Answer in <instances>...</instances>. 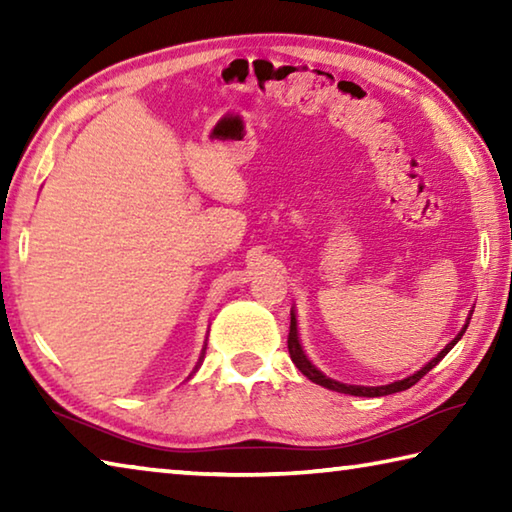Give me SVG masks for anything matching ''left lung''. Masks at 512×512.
<instances>
[{"mask_svg":"<svg viewBox=\"0 0 512 512\" xmlns=\"http://www.w3.org/2000/svg\"><path fill=\"white\" fill-rule=\"evenodd\" d=\"M472 311H474V309H472ZM470 318H472V314L467 316L463 329L454 336V341H449V343L445 345V348L440 350V352L436 354V357H433L429 363H424V366H422L420 370H415L413 375L404 377V379H397V381H393V384H386V386H354V384H343V381H336V379H332V377L323 375V372H320V370L314 366V363H311V361L307 359L305 350H302L300 339H298V320H296V314H293V309H291V329H289V354H291V361L296 363V368L302 372V375L314 381V384H318V386L329 388V391L345 393V395H357V397L393 395V393L406 391V388H411V386L415 384V381H420L424 375H427V372H429L433 366H436V363H438L440 359H443L445 354H447L449 350H452L458 341H461V336L465 334L467 325H470Z\"/></svg>","mask_w":512,"mask_h":512,"instance_id":"obj_1","label":"left lung"}]
</instances>
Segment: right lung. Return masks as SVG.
<instances>
[{
    "instance_id": "1",
    "label": "right lung",
    "mask_w": 512,
    "mask_h": 512,
    "mask_svg": "<svg viewBox=\"0 0 512 512\" xmlns=\"http://www.w3.org/2000/svg\"><path fill=\"white\" fill-rule=\"evenodd\" d=\"M201 359H203V357H201Z\"/></svg>"
}]
</instances>
